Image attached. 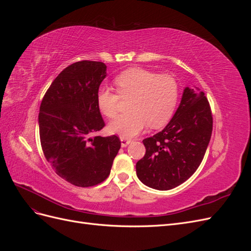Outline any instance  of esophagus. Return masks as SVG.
Returning a JSON list of instances; mask_svg holds the SVG:
<instances>
[{
    "instance_id": "34e87169",
    "label": "esophagus",
    "mask_w": 251,
    "mask_h": 251,
    "mask_svg": "<svg viewBox=\"0 0 251 251\" xmlns=\"http://www.w3.org/2000/svg\"><path fill=\"white\" fill-rule=\"evenodd\" d=\"M120 142H121V148H126L132 142V140L126 139V138H120Z\"/></svg>"
}]
</instances>
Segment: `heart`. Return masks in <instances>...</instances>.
<instances>
[{"mask_svg":"<svg viewBox=\"0 0 251 251\" xmlns=\"http://www.w3.org/2000/svg\"><path fill=\"white\" fill-rule=\"evenodd\" d=\"M123 98H131L128 112L112 120L109 131L121 138H132L144 128L161 127L171 119L179 96L178 83L171 75H158L142 68H131L114 80ZM120 97L101 87L96 94L98 109L107 117H115Z\"/></svg>","mask_w":251,"mask_h":251,"instance_id":"heart-1","label":"heart"}]
</instances>
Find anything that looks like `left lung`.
<instances>
[{"label":"left lung","mask_w":251,"mask_h":251,"mask_svg":"<svg viewBox=\"0 0 251 251\" xmlns=\"http://www.w3.org/2000/svg\"><path fill=\"white\" fill-rule=\"evenodd\" d=\"M212 132L206 96L185 87L179 107L161 132L142 140L146 155L136 163L138 179L149 187L169 191L185 182L199 168Z\"/></svg>","instance_id":"8db88e82"}]
</instances>
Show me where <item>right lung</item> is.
Wrapping results in <instances>:
<instances>
[{"label":"right lung","instance_id":"obj_1","mask_svg":"<svg viewBox=\"0 0 251 251\" xmlns=\"http://www.w3.org/2000/svg\"><path fill=\"white\" fill-rule=\"evenodd\" d=\"M105 76L107 66L101 62L68 66L53 80L40 107L45 157L59 177L80 187L108 178L121 146L115 135L91 137L104 126L96 94Z\"/></svg>","mask_w":251,"mask_h":251}]
</instances>
